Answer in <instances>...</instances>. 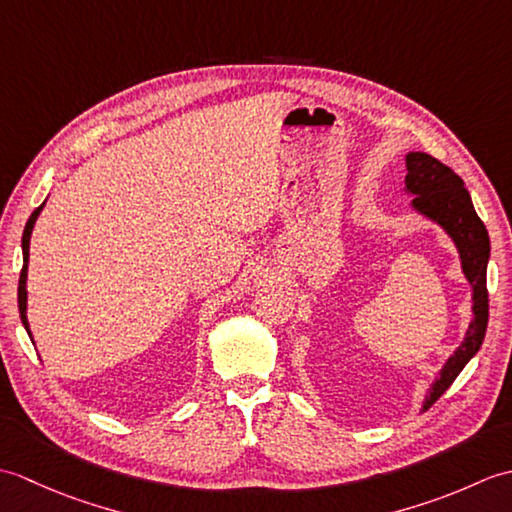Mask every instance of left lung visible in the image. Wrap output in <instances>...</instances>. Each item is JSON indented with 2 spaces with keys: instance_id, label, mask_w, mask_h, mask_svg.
Listing matches in <instances>:
<instances>
[{
  "instance_id": "8db88e82",
  "label": "left lung",
  "mask_w": 512,
  "mask_h": 512,
  "mask_svg": "<svg viewBox=\"0 0 512 512\" xmlns=\"http://www.w3.org/2000/svg\"><path fill=\"white\" fill-rule=\"evenodd\" d=\"M405 191L413 195L411 209L427 217L433 224L444 228L460 253L462 273L473 288V319L462 345L455 350L449 361L433 380L427 396L422 400V411H427L482 347L488 325V290H486V266L491 257V239L484 222L477 217L464 180L422 151H409L407 158Z\"/></svg>"
}]
</instances>
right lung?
<instances>
[{
	"label": "right lung",
	"instance_id": "1",
	"mask_svg": "<svg viewBox=\"0 0 512 512\" xmlns=\"http://www.w3.org/2000/svg\"><path fill=\"white\" fill-rule=\"evenodd\" d=\"M46 204V202H43ZM43 204L39 209L32 211V215L28 217L26 228H24V235H21V250H24V268H21V275H19V288H17V301H19V314H21V323H24L26 332L30 334V325H28V317H26V301H28V290H26V281H28V257H30V235H32V228H35L37 217L43 209ZM32 339V334H30Z\"/></svg>",
	"mask_w": 512,
	"mask_h": 512
}]
</instances>
